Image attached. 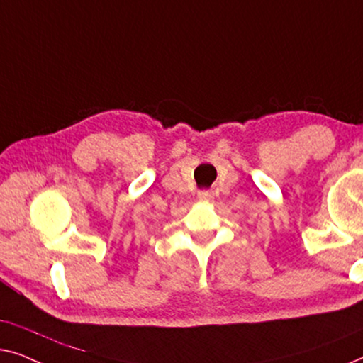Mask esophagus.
Returning a JSON list of instances; mask_svg holds the SVG:
<instances>
[{"label": "esophagus", "instance_id": "1", "mask_svg": "<svg viewBox=\"0 0 363 363\" xmlns=\"http://www.w3.org/2000/svg\"><path fill=\"white\" fill-rule=\"evenodd\" d=\"M199 201H201V202H208V201H212V192H208V191L199 192Z\"/></svg>", "mask_w": 363, "mask_h": 363}]
</instances>
